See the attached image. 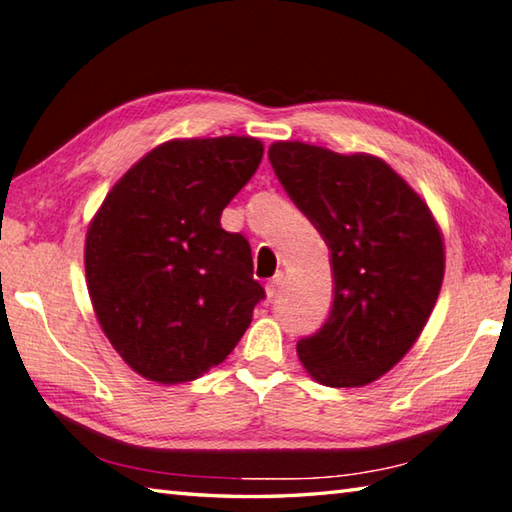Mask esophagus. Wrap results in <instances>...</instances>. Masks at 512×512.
Masks as SVG:
<instances>
[{
  "instance_id": "esophagus-1",
  "label": "esophagus",
  "mask_w": 512,
  "mask_h": 512,
  "mask_svg": "<svg viewBox=\"0 0 512 512\" xmlns=\"http://www.w3.org/2000/svg\"><path fill=\"white\" fill-rule=\"evenodd\" d=\"M282 280H284V273H275V275L271 277V280L266 282V295H268V300H271V297H275L277 291H280Z\"/></svg>"
}]
</instances>
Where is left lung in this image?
Wrapping results in <instances>:
<instances>
[{
    "mask_svg": "<svg viewBox=\"0 0 512 512\" xmlns=\"http://www.w3.org/2000/svg\"><path fill=\"white\" fill-rule=\"evenodd\" d=\"M268 159L331 250V313L297 342V356L327 387L374 383L414 347L439 297V224L378 156L277 141Z\"/></svg>",
    "mask_w": 512,
    "mask_h": 512,
    "instance_id": "obj_1",
    "label": "left lung"
}]
</instances>
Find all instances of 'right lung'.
Here are the masks:
<instances>
[{"label":"right lung","mask_w":512,"mask_h":512,"mask_svg":"<svg viewBox=\"0 0 512 512\" xmlns=\"http://www.w3.org/2000/svg\"><path fill=\"white\" fill-rule=\"evenodd\" d=\"M264 156L250 136L176 138L129 167L91 219L85 273L102 331L161 385L224 362L266 293L221 212Z\"/></svg>","instance_id":"right-lung-1"}]
</instances>
